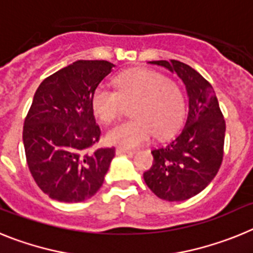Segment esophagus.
I'll return each instance as SVG.
<instances>
[{
    "label": "esophagus",
    "mask_w": 253,
    "mask_h": 253,
    "mask_svg": "<svg viewBox=\"0 0 253 253\" xmlns=\"http://www.w3.org/2000/svg\"><path fill=\"white\" fill-rule=\"evenodd\" d=\"M116 154H134L135 151L133 149H128V148H116Z\"/></svg>",
    "instance_id": "34e87169"
}]
</instances>
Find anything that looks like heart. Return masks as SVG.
<instances>
[{
    "label": "heart",
    "mask_w": 253,
    "mask_h": 253,
    "mask_svg": "<svg viewBox=\"0 0 253 253\" xmlns=\"http://www.w3.org/2000/svg\"><path fill=\"white\" fill-rule=\"evenodd\" d=\"M115 90L99 86L91 96V106L101 122L119 118L124 104H133L128 122L114 126L107 142L123 148H135L154 135L165 139L176 133L185 118L182 90L166 76L149 69H131L116 76Z\"/></svg>",
    "instance_id": "obj_1"
}]
</instances>
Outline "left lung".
<instances>
[{"instance_id": "left-lung-1", "label": "left lung", "mask_w": 253, "mask_h": 253, "mask_svg": "<svg viewBox=\"0 0 253 253\" xmlns=\"http://www.w3.org/2000/svg\"><path fill=\"white\" fill-rule=\"evenodd\" d=\"M149 63L176 72L182 80L189 114L177 137L152 151L153 165L143 177L160 199L182 202L202 193L218 173L224 153L225 120L213 87L195 69L175 59Z\"/></svg>"}]
</instances>
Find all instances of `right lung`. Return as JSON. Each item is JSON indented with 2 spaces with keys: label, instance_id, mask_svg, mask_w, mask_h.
Masks as SVG:
<instances>
[{
  "label": "right lung",
  "instance_id": "right-lung-1",
  "mask_svg": "<svg viewBox=\"0 0 253 253\" xmlns=\"http://www.w3.org/2000/svg\"><path fill=\"white\" fill-rule=\"evenodd\" d=\"M113 67L107 60H77L38 87L22 140L31 176L50 199L84 202L104 184L115 148H95L101 130L91 96Z\"/></svg>",
  "mask_w": 253,
  "mask_h": 253
}]
</instances>
